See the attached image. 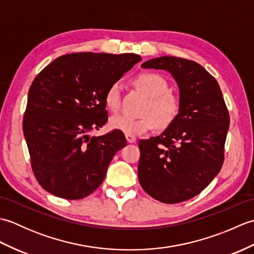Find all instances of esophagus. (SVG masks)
<instances>
[{
    "mask_svg": "<svg viewBox=\"0 0 254 254\" xmlns=\"http://www.w3.org/2000/svg\"><path fill=\"white\" fill-rule=\"evenodd\" d=\"M126 138L128 143H135L136 142V137L133 135H128V134H126Z\"/></svg>",
    "mask_w": 254,
    "mask_h": 254,
    "instance_id": "34e87169",
    "label": "esophagus"
}]
</instances>
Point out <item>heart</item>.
I'll list each match as a JSON object with an SVG mask.
<instances>
[{
	"mask_svg": "<svg viewBox=\"0 0 254 254\" xmlns=\"http://www.w3.org/2000/svg\"><path fill=\"white\" fill-rule=\"evenodd\" d=\"M135 84L149 97V102L145 108V115L135 118L127 115L112 117L110 127L128 135H142L159 124L168 127L175 120L179 111V101L168 91V83L156 73H143L135 78ZM121 85L113 83L105 95L106 107L111 112H118L121 106Z\"/></svg>",
	"mask_w": 254,
	"mask_h": 254,
	"instance_id": "1",
	"label": "heart"
}]
</instances>
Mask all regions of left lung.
I'll use <instances>...</instances> for the list:
<instances>
[{
  "label": "left lung",
  "mask_w": 254,
  "mask_h": 254,
  "mask_svg": "<svg viewBox=\"0 0 254 254\" xmlns=\"http://www.w3.org/2000/svg\"><path fill=\"white\" fill-rule=\"evenodd\" d=\"M141 66L171 74L179 112L160 135L138 142V181L159 202L187 201L209 185L224 163L229 115L222 90L202 65L186 59L166 56Z\"/></svg>",
  "instance_id": "8db88e82"
}]
</instances>
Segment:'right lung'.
I'll list each match as a JSON object with an SVG mask.
<instances>
[{"mask_svg": "<svg viewBox=\"0 0 254 254\" xmlns=\"http://www.w3.org/2000/svg\"><path fill=\"white\" fill-rule=\"evenodd\" d=\"M141 60L134 53H71L37 75L28 91L23 131L32 171L46 191L79 199L101 185L127 139L119 130L98 137L88 132L108 121V88Z\"/></svg>", "mask_w": 254, "mask_h": 254, "instance_id": "obj_1", "label": "right lung"}]
</instances>
